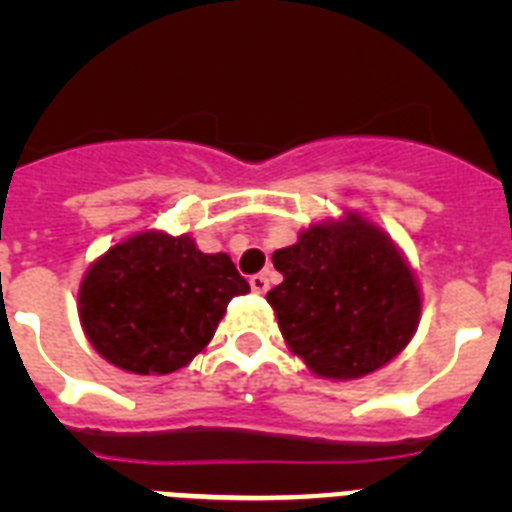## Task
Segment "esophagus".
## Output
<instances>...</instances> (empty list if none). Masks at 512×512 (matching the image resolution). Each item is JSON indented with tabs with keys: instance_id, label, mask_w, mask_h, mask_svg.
Returning <instances> with one entry per match:
<instances>
[{
	"instance_id": "34e87169",
	"label": "esophagus",
	"mask_w": 512,
	"mask_h": 512,
	"mask_svg": "<svg viewBox=\"0 0 512 512\" xmlns=\"http://www.w3.org/2000/svg\"><path fill=\"white\" fill-rule=\"evenodd\" d=\"M248 282H251V289L256 295H266V289H269V277L266 274H253Z\"/></svg>"
}]
</instances>
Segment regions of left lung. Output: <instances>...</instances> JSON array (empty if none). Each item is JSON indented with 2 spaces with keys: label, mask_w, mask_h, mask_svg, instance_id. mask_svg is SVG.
<instances>
[{
  "label": "left lung",
  "mask_w": 512,
  "mask_h": 512,
  "mask_svg": "<svg viewBox=\"0 0 512 512\" xmlns=\"http://www.w3.org/2000/svg\"><path fill=\"white\" fill-rule=\"evenodd\" d=\"M271 261L284 282L266 300L284 341L320 377L377 372L418 328L413 271L395 243L361 217L312 225Z\"/></svg>",
  "instance_id": "8db88e82"
}]
</instances>
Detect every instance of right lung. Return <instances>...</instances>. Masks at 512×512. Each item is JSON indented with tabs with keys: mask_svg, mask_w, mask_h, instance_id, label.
I'll return each instance as SVG.
<instances>
[{
	"mask_svg": "<svg viewBox=\"0 0 512 512\" xmlns=\"http://www.w3.org/2000/svg\"><path fill=\"white\" fill-rule=\"evenodd\" d=\"M248 289L228 253H202L189 235L140 233L94 261L79 318L110 364L171 374L210 343L228 302Z\"/></svg>",
	"mask_w": 512,
	"mask_h": 512,
	"instance_id": "add662e5",
	"label": "right lung"
}]
</instances>
